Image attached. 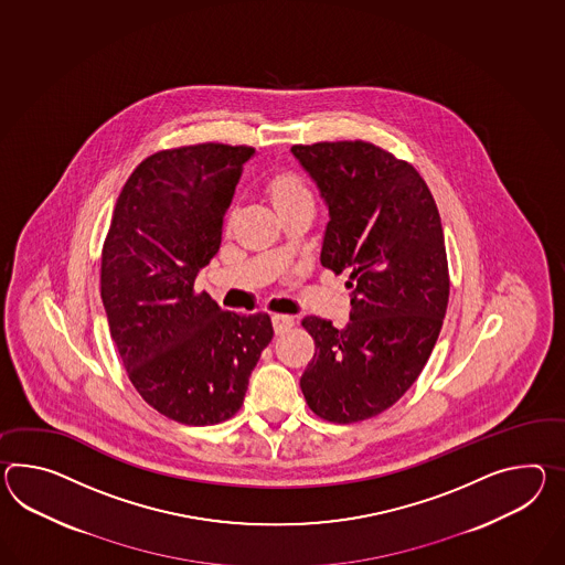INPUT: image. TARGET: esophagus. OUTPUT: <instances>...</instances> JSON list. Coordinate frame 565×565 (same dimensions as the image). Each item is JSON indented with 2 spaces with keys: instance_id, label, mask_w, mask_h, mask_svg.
<instances>
[{
  "instance_id": "esophagus-1",
  "label": "esophagus",
  "mask_w": 565,
  "mask_h": 565,
  "mask_svg": "<svg viewBox=\"0 0 565 565\" xmlns=\"http://www.w3.org/2000/svg\"><path fill=\"white\" fill-rule=\"evenodd\" d=\"M271 322H274V329H276L277 334H281V332L289 331L294 327V317H289V315H274Z\"/></svg>"
}]
</instances>
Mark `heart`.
Returning a JSON list of instances; mask_svg holds the SVG:
<instances>
[{"mask_svg": "<svg viewBox=\"0 0 565 565\" xmlns=\"http://www.w3.org/2000/svg\"><path fill=\"white\" fill-rule=\"evenodd\" d=\"M269 193L277 210L298 204V202H312V193L306 188L296 173H279L269 181Z\"/></svg>", "mask_w": 565, "mask_h": 565, "instance_id": "heart-1", "label": "heart"}]
</instances>
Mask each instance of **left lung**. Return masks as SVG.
<instances>
[{
	"instance_id": "8db88e82",
	"label": "left lung",
	"mask_w": 565,
	"mask_h": 565,
	"mask_svg": "<svg viewBox=\"0 0 565 565\" xmlns=\"http://www.w3.org/2000/svg\"><path fill=\"white\" fill-rule=\"evenodd\" d=\"M329 207L320 263L349 274L343 329L306 317L317 353L300 377L320 418L349 425L396 404L427 365L449 302L439 210L411 163L363 140L294 145Z\"/></svg>"
}]
</instances>
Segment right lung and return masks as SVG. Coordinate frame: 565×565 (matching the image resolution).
<instances>
[{
    "label": "right lung",
    "instance_id": "right-lung-1",
    "mask_svg": "<svg viewBox=\"0 0 565 565\" xmlns=\"http://www.w3.org/2000/svg\"><path fill=\"white\" fill-rule=\"evenodd\" d=\"M255 149L204 142L147 157L118 195L102 250V302L142 399L181 425L243 406L274 339L265 312H224L193 281L218 253L224 214Z\"/></svg>",
    "mask_w": 565,
    "mask_h": 565
}]
</instances>
